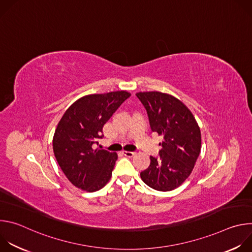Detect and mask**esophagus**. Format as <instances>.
<instances>
[{
  "label": "esophagus",
  "mask_w": 252,
  "mask_h": 252,
  "mask_svg": "<svg viewBox=\"0 0 252 252\" xmlns=\"http://www.w3.org/2000/svg\"><path fill=\"white\" fill-rule=\"evenodd\" d=\"M123 154H124V156H126V158H131V157H133V156L135 155L134 152H128V151H124Z\"/></svg>",
  "instance_id": "obj_1"
}]
</instances>
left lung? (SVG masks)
Wrapping results in <instances>:
<instances>
[{
    "label": "left lung",
    "instance_id": "8db88e82",
    "mask_svg": "<svg viewBox=\"0 0 252 252\" xmlns=\"http://www.w3.org/2000/svg\"><path fill=\"white\" fill-rule=\"evenodd\" d=\"M136 96L147 110L152 130L163 135L159 157H151L140 177L156 190H172L189 176L200 154L199 126L187 105L170 94L140 92Z\"/></svg>",
    "mask_w": 252,
    "mask_h": 252
}]
</instances>
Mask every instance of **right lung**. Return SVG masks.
Returning <instances> with one entry per match:
<instances>
[{"label":"right lung","mask_w":252,"mask_h":252,"mask_svg":"<svg viewBox=\"0 0 252 252\" xmlns=\"http://www.w3.org/2000/svg\"><path fill=\"white\" fill-rule=\"evenodd\" d=\"M129 96L126 91L85 95L61 119L53 138L54 154L66 178L78 189L93 192L109 183L118 155L94 149V145L103 136L104 124Z\"/></svg>","instance_id":"add662e5"}]
</instances>
